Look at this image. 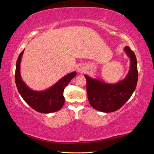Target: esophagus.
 Here are the masks:
<instances>
[{"label": "esophagus", "instance_id": "1", "mask_svg": "<svg viewBox=\"0 0 154 154\" xmlns=\"http://www.w3.org/2000/svg\"><path fill=\"white\" fill-rule=\"evenodd\" d=\"M77 70H78V71H79V72H83V67H79L77 68Z\"/></svg>", "mask_w": 154, "mask_h": 154}]
</instances>
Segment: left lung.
Returning <instances> with one entry per match:
<instances>
[{
  "label": "left lung",
  "instance_id": "obj_1",
  "mask_svg": "<svg viewBox=\"0 0 154 154\" xmlns=\"http://www.w3.org/2000/svg\"><path fill=\"white\" fill-rule=\"evenodd\" d=\"M124 51L130 60V67L126 77L120 82L109 84L84 75L88 99L94 109L103 112H114L127 102L135 91L138 78L137 60L128 46L124 48Z\"/></svg>",
  "mask_w": 154,
  "mask_h": 154
}]
</instances>
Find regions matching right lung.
<instances>
[{"label": "right lung", "instance_id": "1", "mask_svg": "<svg viewBox=\"0 0 154 154\" xmlns=\"http://www.w3.org/2000/svg\"><path fill=\"white\" fill-rule=\"evenodd\" d=\"M24 50L20 54L16 63L15 82L18 92L29 106L37 112L51 113L60 110L65 103L63 91L77 73L75 71L62 77L48 89L36 91L30 89L22 79L20 75V62Z\"/></svg>", "mask_w": 154, "mask_h": 154}]
</instances>
